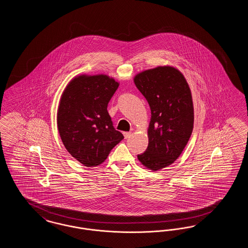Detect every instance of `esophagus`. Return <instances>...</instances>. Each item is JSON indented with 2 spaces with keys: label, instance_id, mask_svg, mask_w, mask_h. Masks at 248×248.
<instances>
[{
  "label": "esophagus",
  "instance_id": "esophagus-1",
  "mask_svg": "<svg viewBox=\"0 0 248 248\" xmlns=\"http://www.w3.org/2000/svg\"><path fill=\"white\" fill-rule=\"evenodd\" d=\"M124 139H128L131 136V132H124Z\"/></svg>",
  "mask_w": 248,
  "mask_h": 248
}]
</instances>
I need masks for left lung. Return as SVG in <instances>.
Wrapping results in <instances>:
<instances>
[{
  "instance_id": "1",
  "label": "left lung",
  "mask_w": 248,
  "mask_h": 248,
  "mask_svg": "<svg viewBox=\"0 0 248 248\" xmlns=\"http://www.w3.org/2000/svg\"><path fill=\"white\" fill-rule=\"evenodd\" d=\"M134 82L152 111L149 145L138 158L156 171L173 164L189 141L194 120L190 89L183 74L169 66L142 71Z\"/></svg>"
}]
</instances>
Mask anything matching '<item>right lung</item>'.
Listing matches in <instances>:
<instances>
[{"instance_id":"right-lung-1","label":"right lung","mask_w":248,"mask_h":248,"mask_svg":"<svg viewBox=\"0 0 248 248\" xmlns=\"http://www.w3.org/2000/svg\"><path fill=\"white\" fill-rule=\"evenodd\" d=\"M119 83L107 75L72 79L61 95L58 127L61 140L73 158L92 167L106 160L124 139L107 110Z\"/></svg>"}]
</instances>
